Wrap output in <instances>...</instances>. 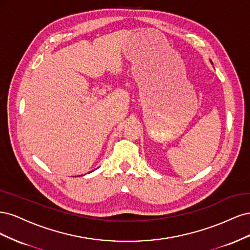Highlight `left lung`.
Listing matches in <instances>:
<instances>
[{"instance_id":"obj_1","label":"left lung","mask_w":250,"mask_h":250,"mask_svg":"<svg viewBox=\"0 0 250 250\" xmlns=\"http://www.w3.org/2000/svg\"><path fill=\"white\" fill-rule=\"evenodd\" d=\"M211 63H213V62H211Z\"/></svg>"}]
</instances>
